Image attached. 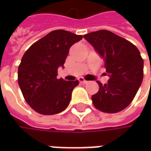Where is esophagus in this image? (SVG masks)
I'll use <instances>...</instances> for the list:
<instances>
[{"mask_svg":"<svg viewBox=\"0 0 151 151\" xmlns=\"http://www.w3.org/2000/svg\"><path fill=\"white\" fill-rule=\"evenodd\" d=\"M78 81H80V83L81 84H86L87 83V81H86L84 78H82V77H79Z\"/></svg>","mask_w":151,"mask_h":151,"instance_id":"obj_1","label":"esophagus"}]
</instances>
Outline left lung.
<instances>
[{"label": "left lung", "instance_id": "left-lung-1", "mask_svg": "<svg viewBox=\"0 0 151 151\" xmlns=\"http://www.w3.org/2000/svg\"><path fill=\"white\" fill-rule=\"evenodd\" d=\"M105 62L107 84L97 81L99 91L91 96L101 112L115 113L124 110L136 95L144 76V60L139 50L129 41L107 30L84 35Z\"/></svg>", "mask_w": 151, "mask_h": 151}]
</instances>
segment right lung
I'll return each instance as SVG.
<instances>
[{"mask_svg": "<svg viewBox=\"0 0 151 151\" xmlns=\"http://www.w3.org/2000/svg\"><path fill=\"white\" fill-rule=\"evenodd\" d=\"M82 39L65 30H55L27 50L18 66V85L27 104L37 113L54 115L69 105L76 81L58 79L59 67L64 68L70 48Z\"/></svg>", "mask_w": 151, "mask_h": 151, "instance_id": "add662e5", "label": "right lung"}]
</instances>
